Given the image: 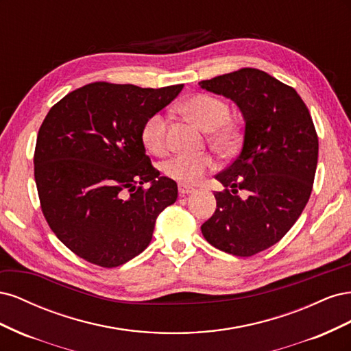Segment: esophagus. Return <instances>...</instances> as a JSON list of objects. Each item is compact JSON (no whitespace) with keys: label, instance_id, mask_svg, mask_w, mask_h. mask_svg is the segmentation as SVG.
Masks as SVG:
<instances>
[{"label":"esophagus","instance_id":"34e87169","mask_svg":"<svg viewBox=\"0 0 351 351\" xmlns=\"http://www.w3.org/2000/svg\"><path fill=\"white\" fill-rule=\"evenodd\" d=\"M195 189L192 186H187V184H178V193L184 196V195H190L193 193Z\"/></svg>","mask_w":351,"mask_h":351}]
</instances>
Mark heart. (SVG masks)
<instances>
[{"instance_id": "heart-1", "label": "heart", "mask_w": 351, "mask_h": 351, "mask_svg": "<svg viewBox=\"0 0 351 351\" xmlns=\"http://www.w3.org/2000/svg\"><path fill=\"white\" fill-rule=\"evenodd\" d=\"M178 111L196 123L202 130L208 132V141L221 155L234 154L240 142L239 125L228 119V105L212 95L197 93L180 104ZM142 142L152 154H162L167 146V119L161 112L152 114L143 123ZM215 161L209 154L174 155L164 162V173L182 184H195Z\"/></svg>"}]
</instances>
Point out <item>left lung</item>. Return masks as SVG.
<instances>
[{
    "label": "left lung",
    "instance_id": "8db88e82",
    "mask_svg": "<svg viewBox=\"0 0 351 351\" xmlns=\"http://www.w3.org/2000/svg\"><path fill=\"white\" fill-rule=\"evenodd\" d=\"M199 84L231 99L244 120L241 151L215 176L226 190L202 234L222 252L253 256L287 234L311 197L319 149L312 117L293 88L258 69Z\"/></svg>",
    "mask_w": 351,
    "mask_h": 351
}]
</instances>
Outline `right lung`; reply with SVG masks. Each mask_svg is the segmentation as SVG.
I'll use <instances>...</instances> for the list:
<instances>
[{
  "label": "right lung",
  "mask_w": 351,
  "mask_h": 351,
  "mask_svg": "<svg viewBox=\"0 0 351 351\" xmlns=\"http://www.w3.org/2000/svg\"><path fill=\"white\" fill-rule=\"evenodd\" d=\"M182 89L95 82L47 114L34 158L40 208L79 258L114 268L149 246L158 215L178 190L152 167L141 133Z\"/></svg>",
  "instance_id": "right-lung-1"
}]
</instances>
